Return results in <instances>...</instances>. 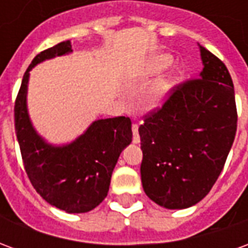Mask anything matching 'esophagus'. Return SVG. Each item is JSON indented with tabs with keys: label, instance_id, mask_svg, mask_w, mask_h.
<instances>
[{
	"label": "esophagus",
	"instance_id": "34e87169",
	"mask_svg": "<svg viewBox=\"0 0 248 248\" xmlns=\"http://www.w3.org/2000/svg\"><path fill=\"white\" fill-rule=\"evenodd\" d=\"M131 130H133V142H134V143H140V134H138V124H133Z\"/></svg>",
	"mask_w": 248,
	"mask_h": 248
}]
</instances>
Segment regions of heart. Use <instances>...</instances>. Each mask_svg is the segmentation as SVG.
<instances>
[{
  "mask_svg": "<svg viewBox=\"0 0 248 248\" xmlns=\"http://www.w3.org/2000/svg\"><path fill=\"white\" fill-rule=\"evenodd\" d=\"M171 63V57L169 54H155L153 56L146 62L145 66L142 67V70L140 71V74L137 77V81L145 85L153 81L155 77L161 74L162 71L166 70L167 67ZM171 89V81L169 78H162L158 82H155V85L151 87L150 92L147 93L146 95V106L150 108H158L161 106L163 101L166 99L167 94Z\"/></svg>",
  "mask_w": 248,
  "mask_h": 248,
  "instance_id": "1",
  "label": "heart"
}]
</instances>
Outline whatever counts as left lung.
Wrapping results in <instances>:
<instances>
[{
  "mask_svg": "<svg viewBox=\"0 0 248 248\" xmlns=\"http://www.w3.org/2000/svg\"><path fill=\"white\" fill-rule=\"evenodd\" d=\"M199 78L172 87L140 126L146 195L170 210L191 207L223 170L236 133L232 79L223 62L199 45Z\"/></svg>",
  "mask_w": 248,
  "mask_h": 248,
  "instance_id": "8db88e82",
  "label": "left lung"
}]
</instances>
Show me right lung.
Instances as JSON below:
<instances>
[{"label":"right lung","mask_w":248,"mask_h":248,"mask_svg":"<svg viewBox=\"0 0 248 248\" xmlns=\"http://www.w3.org/2000/svg\"><path fill=\"white\" fill-rule=\"evenodd\" d=\"M70 41L41 51L25 71L14 105V124L25 171L35 191L69 214L87 213L106 198L117 161L133 138L129 117L94 121L71 143H47L31 124L28 106L30 70L45 60L71 53Z\"/></svg>","instance_id":"1"}]
</instances>
